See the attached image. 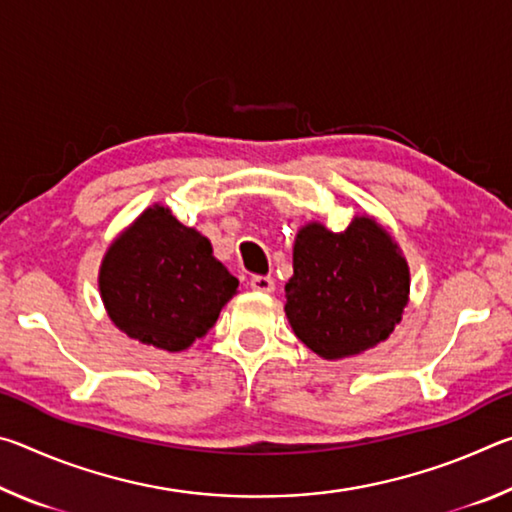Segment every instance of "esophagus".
Listing matches in <instances>:
<instances>
[{
    "label": "esophagus",
    "mask_w": 512,
    "mask_h": 512,
    "mask_svg": "<svg viewBox=\"0 0 512 512\" xmlns=\"http://www.w3.org/2000/svg\"><path fill=\"white\" fill-rule=\"evenodd\" d=\"M250 289L259 293H273L275 291V280L271 275H253L250 277Z\"/></svg>",
    "instance_id": "1"
}]
</instances>
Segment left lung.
<instances>
[{"label":"left lung","mask_w":512,"mask_h":512,"mask_svg":"<svg viewBox=\"0 0 512 512\" xmlns=\"http://www.w3.org/2000/svg\"><path fill=\"white\" fill-rule=\"evenodd\" d=\"M289 323L309 350L343 359L384 341L409 298V268L395 241L368 216L345 232L309 223L293 246Z\"/></svg>","instance_id":"1"}]
</instances>
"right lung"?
Returning <instances> with one entry per match:
<instances>
[{"mask_svg":"<svg viewBox=\"0 0 512 512\" xmlns=\"http://www.w3.org/2000/svg\"><path fill=\"white\" fill-rule=\"evenodd\" d=\"M103 305L131 339L178 352L201 339L239 287L212 246L167 207H149L101 264Z\"/></svg>","mask_w":512,"mask_h":512,"instance_id":"right-lung-1","label":"right lung"}]
</instances>
